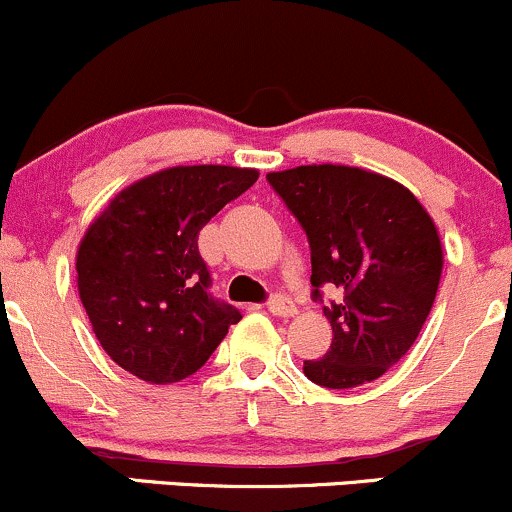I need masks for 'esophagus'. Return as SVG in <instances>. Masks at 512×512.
Returning <instances> with one entry per match:
<instances>
[{"label": "esophagus", "mask_w": 512, "mask_h": 512, "mask_svg": "<svg viewBox=\"0 0 512 512\" xmlns=\"http://www.w3.org/2000/svg\"><path fill=\"white\" fill-rule=\"evenodd\" d=\"M266 307H268V312H273V315H278V317H293L295 312V305H293V300L290 298H285V295H271V300L266 302Z\"/></svg>", "instance_id": "34e87169"}]
</instances>
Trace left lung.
<instances>
[{"instance_id": "8db88e82", "label": "left lung", "mask_w": 512, "mask_h": 512, "mask_svg": "<svg viewBox=\"0 0 512 512\" xmlns=\"http://www.w3.org/2000/svg\"><path fill=\"white\" fill-rule=\"evenodd\" d=\"M310 241L312 300L322 288L342 298L322 307L332 344L305 361L324 388H356L398 364L432 310L442 244L425 207L386 175L349 166H298L268 173Z\"/></svg>"}]
</instances>
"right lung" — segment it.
Instances as JSON below:
<instances>
[{"label": "right lung", "instance_id": "1", "mask_svg": "<svg viewBox=\"0 0 512 512\" xmlns=\"http://www.w3.org/2000/svg\"><path fill=\"white\" fill-rule=\"evenodd\" d=\"M258 170L178 166L119 192L78 249V290L102 349L148 383L205 366L241 312L212 298L197 234Z\"/></svg>", "mask_w": 512, "mask_h": 512}]
</instances>
